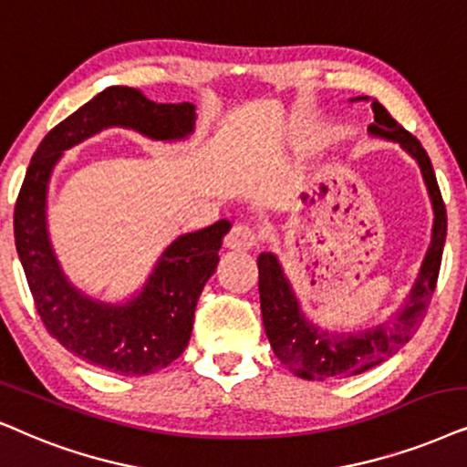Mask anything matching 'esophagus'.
Here are the masks:
<instances>
[{"label": "esophagus", "instance_id": "esophagus-1", "mask_svg": "<svg viewBox=\"0 0 467 467\" xmlns=\"http://www.w3.org/2000/svg\"><path fill=\"white\" fill-rule=\"evenodd\" d=\"M257 232L253 227L248 225H234L232 232L227 234L225 238V244L227 248H234V251H248V248H253L257 244Z\"/></svg>", "mask_w": 467, "mask_h": 467}]
</instances>
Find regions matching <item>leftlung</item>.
Masks as SVG:
<instances>
[{"mask_svg":"<svg viewBox=\"0 0 467 467\" xmlns=\"http://www.w3.org/2000/svg\"><path fill=\"white\" fill-rule=\"evenodd\" d=\"M356 100L371 102L373 107L375 119L373 124H368V135L399 143L401 150L419 162L433 208L431 244L427 248L419 276H416L401 308L384 322L358 330H328L315 324L302 311L292 281L287 278L275 253H262L257 257L259 300H262L264 328L268 335L270 348L275 349L276 358L289 371L311 381L365 373L395 356L410 341L427 313L429 300H431L435 281L440 275L441 251H444L446 242V208L425 148L419 139L410 135L403 126H399L378 100H371L368 96L352 99V102Z\"/></svg>","mask_w":467,"mask_h":467,"instance_id":"8db88e82","label":"left lung"}]
</instances>
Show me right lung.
Segmentation results:
<instances>
[{
    "instance_id": "add662e5",
    "label": "right lung",
    "mask_w": 467,
    "mask_h": 467,
    "mask_svg": "<svg viewBox=\"0 0 467 467\" xmlns=\"http://www.w3.org/2000/svg\"><path fill=\"white\" fill-rule=\"evenodd\" d=\"M195 119L192 102H154L141 89L111 86L48 132L27 167L15 208V242L29 292L47 330L68 352L105 371L148 375L180 358L189 345L197 300L219 265V248L232 223L223 219L178 235L135 294L122 302L99 300L64 275L48 238L53 169L66 150L107 129L173 143L195 132Z\"/></svg>"
}]
</instances>
